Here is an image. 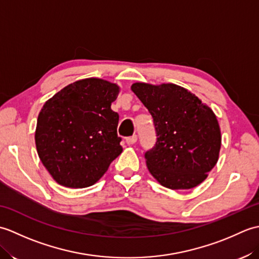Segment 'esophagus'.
<instances>
[{
  "label": "esophagus",
  "instance_id": "34e87169",
  "mask_svg": "<svg viewBox=\"0 0 259 259\" xmlns=\"http://www.w3.org/2000/svg\"><path fill=\"white\" fill-rule=\"evenodd\" d=\"M137 136L135 135V136H133V137H129V138H126L125 139V144L128 145V146H133V145H135L136 142H137Z\"/></svg>",
  "mask_w": 259,
  "mask_h": 259
}]
</instances>
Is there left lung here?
Masks as SVG:
<instances>
[{"label": "left lung", "mask_w": 259, "mask_h": 259, "mask_svg": "<svg viewBox=\"0 0 259 259\" xmlns=\"http://www.w3.org/2000/svg\"><path fill=\"white\" fill-rule=\"evenodd\" d=\"M131 90L153 118L157 141L145 155L147 168L161 186L191 189L216 166L222 134L211 108L186 88L136 82Z\"/></svg>", "instance_id": "obj_1"}]
</instances>
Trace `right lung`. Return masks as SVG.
Here are the masks:
<instances>
[{"mask_svg": "<svg viewBox=\"0 0 259 259\" xmlns=\"http://www.w3.org/2000/svg\"><path fill=\"white\" fill-rule=\"evenodd\" d=\"M120 91L113 82L87 78L46 101L34 138L38 158L56 183L69 188L95 185L122 152L119 115L111 110Z\"/></svg>", "mask_w": 259, "mask_h": 259, "instance_id": "obj_1", "label": "right lung"}]
</instances>
